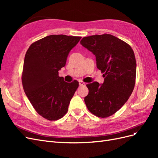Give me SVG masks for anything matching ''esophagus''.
Returning a JSON list of instances; mask_svg holds the SVG:
<instances>
[{
	"label": "esophagus",
	"instance_id": "esophagus-1",
	"mask_svg": "<svg viewBox=\"0 0 158 158\" xmlns=\"http://www.w3.org/2000/svg\"><path fill=\"white\" fill-rule=\"evenodd\" d=\"M79 84L80 86H85V83L82 82V81H79Z\"/></svg>",
	"mask_w": 158,
	"mask_h": 158
}]
</instances>
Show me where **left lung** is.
Masks as SVG:
<instances>
[{
  "instance_id": "1",
  "label": "left lung",
  "mask_w": 158,
  "mask_h": 158,
  "mask_svg": "<svg viewBox=\"0 0 158 158\" xmlns=\"http://www.w3.org/2000/svg\"><path fill=\"white\" fill-rule=\"evenodd\" d=\"M80 44L95 56L97 68L104 78L102 84L94 82L84 102L95 116L112 115L125 104L135 85L136 63L131 47L110 34L83 37Z\"/></svg>"
}]
</instances>
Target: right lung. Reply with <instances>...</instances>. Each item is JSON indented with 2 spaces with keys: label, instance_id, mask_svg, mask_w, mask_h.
Here are the masks:
<instances>
[{
  "label": "right lung",
  "instance_id": "add662e5",
  "mask_svg": "<svg viewBox=\"0 0 158 158\" xmlns=\"http://www.w3.org/2000/svg\"><path fill=\"white\" fill-rule=\"evenodd\" d=\"M81 37L51 35L30 46L23 63L22 85L32 106L41 116L55 121L67 113L79 82L68 83L59 77L71 49Z\"/></svg>",
  "mask_w": 158,
  "mask_h": 158
}]
</instances>
